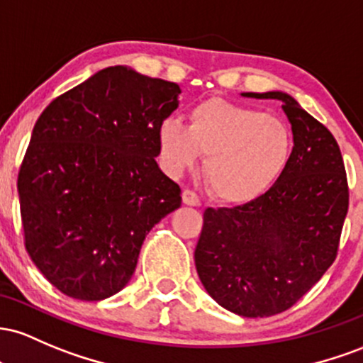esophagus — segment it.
Returning a JSON list of instances; mask_svg holds the SVG:
<instances>
[{"mask_svg": "<svg viewBox=\"0 0 363 363\" xmlns=\"http://www.w3.org/2000/svg\"><path fill=\"white\" fill-rule=\"evenodd\" d=\"M182 201H183V203H186V206H194V207L201 206V199H199V195L195 194L194 190H189V189L183 190Z\"/></svg>", "mask_w": 363, "mask_h": 363, "instance_id": "obj_1", "label": "esophagus"}]
</instances>
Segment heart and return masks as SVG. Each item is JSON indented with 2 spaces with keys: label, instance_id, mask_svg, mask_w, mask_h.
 I'll return each instance as SVG.
<instances>
[{
  "label": "heart",
  "instance_id": "b5f03b06",
  "mask_svg": "<svg viewBox=\"0 0 363 363\" xmlns=\"http://www.w3.org/2000/svg\"><path fill=\"white\" fill-rule=\"evenodd\" d=\"M190 125L166 118L157 128L160 160L180 174L202 154L209 190L225 202H247L274 185L290 161L291 132L278 118L247 106L209 99L194 106Z\"/></svg>",
  "mask_w": 363,
  "mask_h": 363
}]
</instances>
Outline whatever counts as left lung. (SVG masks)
<instances>
[{"mask_svg":"<svg viewBox=\"0 0 363 363\" xmlns=\"http://www.w3.org/2000/svg\"><path fill=\"white\" fill-rule=\"evenodd\" d=\"M242 96L281 101L295 145L266 194L243 206L206 209L195 267L221 307L269 317L298 302L335 262L348 182L336 138L290 94Z\"/></svg>","mask_w":363,"mask_h":363,"instance_id":"8db88e82","label":"left lung"}]
</instances>
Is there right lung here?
Segmentation results:
<instances>
[{
	"label": "right lung",
	"instance_id": "obj_1",
	"mask_svg": "<svg viewBox=\"0 0 363 363\" xmlns=\"http://www.w3.org/2000/svg\"><path fill=\"white\" fill-rule=\"evenodd\" d=\"M178 84L118 65L61 94L35 121L18 173L23 238L55 288L97 302L132 279L145 236L182 206L157 166Z\"/></svg>",
	"mask_w": 363,
	"mask_h": 363
}]
</instances>
